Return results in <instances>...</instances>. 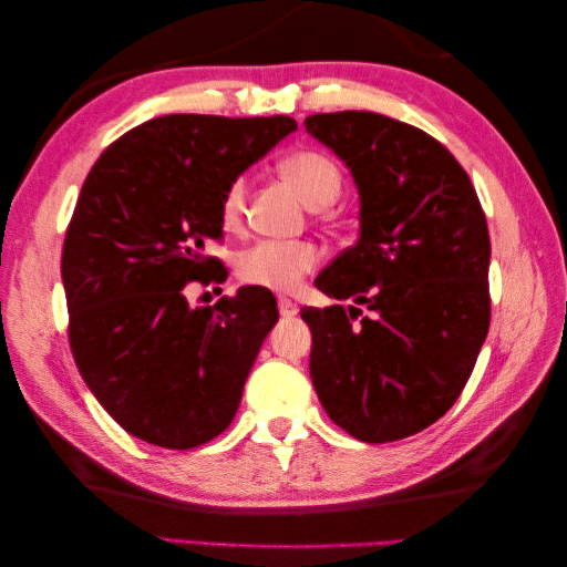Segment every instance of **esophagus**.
<instances>
[{"label":"esophagus","instance_id":"esophagus-1","mask_svg":"<svg viewBox=\"0 0 567 567\" xmlns=\"http://www.w3.org/2000/svg\"><path fill=\"white\" fill-rule=\"evenodd\" d=\"M277 309H280V315L285 317V319H290V317H295L297 311H299V307H297V302H292L290 297H277Z\"/></svg>","mask_w":567,"mask_h":567}]
</instances>
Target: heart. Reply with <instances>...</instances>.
I'll use <instances>...</instances> for the list:
<instances>
[{
  "instance_id": "1",
  "label": "heart",
  "mask_w": 567,
  "mask_h": 567,
  "mask_svg": "<svg viewBox=\"0 0 567 567\" xmlns=\"http://www.w3.org/2000/svg\"><path fill=\"white\" fill-rule=\"evenodd\" d=\"M282 173L292 179L311 207H327L341 195V167L321 151H297L282 161ZM248 202V179L236 177L221 197V224L238 228L244 224ZM321 260V250L311 240H258L238 258V275L246 282L290 292Z\"/></svg>"
}]
</instances>
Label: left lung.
Returning a JSON list of instances; mask_svg holds the SVG:
<instances>
[{"instance_id":"1","label":"left lung","mask_w":567,"mask_h":567,"mask_svg":"<svg viewBox=\"0 0 567 567\" xmlns=\"http://www.w3.org/2000/svg\"><path fill=\"white\" fill-rule=\"evenodd\" d=\"M305 126L346 163L360 202L355 246L315 282L353 305L302 309L311 382L358 441L414 436L461 396L487 339L483 207L461 163L421 128L372 112L315 114Z\"/></svg>"}]
</instances>
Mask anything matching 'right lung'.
Listing matches in <instances>:
<instances>
[{"label": "right lung", "mask_w": 567, "mask_h": 567, "mask_svg": "<svg viewBox=\"0 0 567 567\" xmlns=\"http://www.w3.org/2000/svg\"><path fill=\"white\" fill-rule=\"evenodd\" d=\"M292 131V116H158L114 141L84 179L60 265L70 348L131 436L187 451L234 421L277 302L240 287L192 309L185 287L219 268L207 246L224 236L226 187Z\"/></svg>", "instance_id": "right-lung-1"}]
</instances>
